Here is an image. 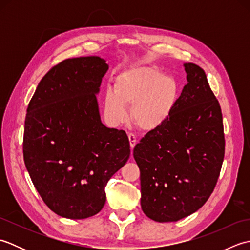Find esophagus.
Listing matches in <instances>:
<instances>
[{"instance_id": "obj_1", "label": "esophagus", "mask_w": 250, "mask_h": 250, "mask_svg": "<svg viewBox=\"0 0 250 250\" xmlns=\"http://www.w3.org/2000/svg\"><path fill=\"white\" fill-rule=\"evenodd\" d=\"M129 141H130V146H131V149L133 150V148L136 145V136L133 133H129Z\"/></svg>"}]
</instances>
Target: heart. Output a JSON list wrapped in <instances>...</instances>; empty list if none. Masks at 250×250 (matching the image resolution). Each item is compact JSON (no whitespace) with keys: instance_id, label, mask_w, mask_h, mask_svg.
<instances>
[{"instance_id":"obj_1","label":"heart","mask_w":250,"mask_h":250,"mask_svg":"<svg viewBox=\"0 0 250 250\" xmlns=\"http://www.w3.org/2000/svg\"><path fill=\"white\" fill-rule=\"evenodd\" d=\"M178 83L151 65H135L117 74L114 88L103 94L105 118L111 125L122 124L129 115L145 131L160 128L171 117L178 99Z\"/></svg>"}]
</instances>
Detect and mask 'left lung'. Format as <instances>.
<instances>
[{"label": "left lung", "mask_w": 250, "mask_h": 250, "mask_svg": "<svg viewBox=\"0 0 250 250\" xmlns=\"http://www.w3.org/2000/svg\"><path fill=\"white\" fill-rule=\"evenodd\" d=\"M184 66L188 83L171 117L133 150L142 209L158 222L177 221L201 208L214 191L225 157L218 100L199 65Z\"/></svg>", "instance_id": "obj_1"}]
</instances>
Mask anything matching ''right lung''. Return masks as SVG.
I'll use <instances>...</instances> for the list:
<instances>
[{"label": "right lung", "mask_w": 250, "mask_h": 250, "mask_svg": "<svg viewBox=\"0 0 250 250\" xmlns=\"http://www.w3.org/2000/svg\"><path fill=\"white\" fill-rule=\"evenodd\" d=\"M107 70L97 56L62 61L42 78L26 109L25 167L45 204L64 218L98 214L108 180L130 157L125 132L101 121L97 94Z\"/></svg>", "instance_id": "obj_1"}]
</instances>
